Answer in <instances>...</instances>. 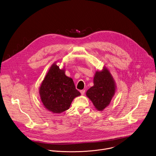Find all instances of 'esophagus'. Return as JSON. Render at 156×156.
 I'll use <instances>...</instances> for the list:
<instances>
[{
	"label": "esophagus",
	"instance_id": "34e87169",
	"mask_svg": "<svg viewBox=\"0 0 156 156\" xmlns=\"http://www.w3.org/2000/svg\"><path fill=\"white\" fill-rule=\"evenodd\" d=\"M80 92H81V95H84V93H85V90H84V89L81 90H80Z\"/></svg>",
	"mask_w": 156,
	"mask_h": 156
}]
</instances>
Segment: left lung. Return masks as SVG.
<instances>
[{
	"instance_id": "1",
	"label": "left lung",
	"mask_w": 156,
	"mask_h": 156,
	"mask_svg": "<svg viewBox=\"0 0 156 156\" xmlns=\"http://www.w3.org/2000/svg\"><path fill=\"white\" fill-rule=\"evenodd\" d=\"M116 91V85L109 70L103 68L96 72L94 77V86L86 92L87 97L92 101L95 108L103 111L109 104Z\"/></svg>"
}]
</instances>
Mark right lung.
<instances>
[{
    "label": "right lung",
    "instance_id": "right-lung-1",
    "mask_svg": "<svg viewBox=\"0 0 156 156\" xmlns=\"http://www.w3.org/2000/svg\"><path fill=\"white\" fill-rule=\"evenodd\" d=\"M39 94L44 107L53 113L67 110L73 100L81 95L71 78L65 75L56 63L50 67L40 87Z\"/></svg>",
    "mask_w": 156,
    "mask_h": 156
}]
</instances>
